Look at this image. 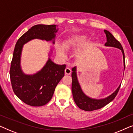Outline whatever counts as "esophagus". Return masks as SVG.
<instances>
[{"instance_id":"34e87169","label":"esophagus","mask_w":133,"mask_h":133,"mask_svg":"<svg viewBox=\"0 0 133 133\" xmlns=\"http://www.w3.org/2000/svg\"><path fill=\"white\" fill-rule=\"evenodd\" d=\"M65 74L69 75V74H70L71 73V69L70 68L66 67L65 70Z\"/></svg>"}]
</instances>
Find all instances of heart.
I'll return each instance as SVG.
<instances>
[{"instance_id":"b5f03b06","label":"heart","mask_w":133,"mask_h":133,"mask_svg":"<svg viewBox=\"0 0 133 133\" xmlns=\"http://www.w3.org/2000/svg\"><path fill=\"white\" fill-rule=\"evenodd\" d=\"M87 36H80L77 37H72L71 39L67 40V41L65 43V46L66 48H70L71 47L76 46L79 43H81L82 42L84 41L85 39H87ZM57 50L58 54L61 57H65V53L63 47L62 45H57Z\"/></svg>"}]
</instances>
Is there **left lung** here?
Returning a JSON list of instances; mask_svg holds the SVG:
<instances>
[{
    "mask_svg": "<svg viewBox=\"0 0 133 133\" xmlns=\"http://www.w3.org/2000/svg\"><path fill=\"white\" fill-rule=\"evenodd\" d=\"M104 32L106 34L107 37V42L105 43L106 46H112L115 48H119L121 50L123 54V65H124V70L125 67V54L124 51L122 48L121 43L115 39V37L112 35L110 32L107 30H104ZM72 93L73 96L74 101L75 102L76 104L77 105L80 109L87 111H91L99 110V109L105 107L108 103L111 102L114 98L116 97V95L119 92V90L121 87V85L117 88L113 93L111 94L106 98L101 99H92L88 96H87L82 90L81 85L78 81L77 73H76V66H74L72 68Z\"/></svg>",
    "mask_w": 133,
    "mask_h": 133,
    "instance_id": "1",
    "label": "left lung"
}]
</instances>
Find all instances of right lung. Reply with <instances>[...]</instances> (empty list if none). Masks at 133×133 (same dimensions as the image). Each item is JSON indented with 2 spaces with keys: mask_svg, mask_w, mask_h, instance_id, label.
<instances>
[{
  "mask_svg": "<svg viewBox=\"0 0 133 133\" xmlns=\"http://www.w3.org/2000/svg\"><path fill=\"white\" fill-rule=\"evenodd\" d=\"M56 26L34 25L18 39L15 45L10 71L12 88L14 94L30 106H43L50 101L56 86L65 75L66 65L56 64L49 57L41 71L32 75L25 74L21 66L23 45L34 39L52 41L54 44L58 31Z\"/></svg>",
  "mask_w": 133,
  "mask_h": 133,
  "instance_id": "add662e5",
  "label": "right lung"
}]
</instances>
